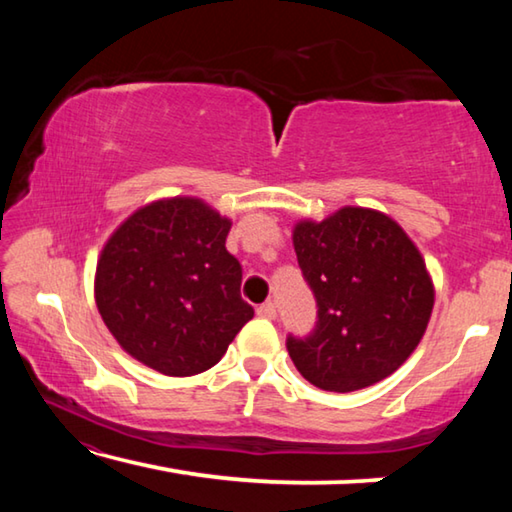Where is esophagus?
Masks as SVG:
<instances>
[{"instance_id": "34e87169", "label": "esophagus", "mask_w": 512, "mask_h": 512, "mask_svg": "<svg viewBox=\"0 0 512 512\" xmlns=\"http://www.w3.org/2000/svg\"><path fill=\"white\" fill-rule=\"evenodd\" d=\"M275 314H277V309H275L273 302H264V305H259V307H257V316H262V318L273 320V318H275Z\"/></svg>"}]
</instances>
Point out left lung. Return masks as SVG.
Returning a JSON list of instances; mask_svg holds the SVG:
<instances>
[{"label": "left lung", "instance_id": "left-lung-1", "mask_svg": "<svg viewBox=\"0 0 512 512\" xmlns=\"http://www.w3.org/2000/svg\"><path fill=\"white\" fill-rule=\"evenodd\" d=\"M293 248L318 305L316 329L287 339L309 384L368 388L402 366L427 332L433 280L418 246L391 216L345 205L293 225Z\"/></svg>", "mask_w": 512, "mask_h": 512}]
</instances>
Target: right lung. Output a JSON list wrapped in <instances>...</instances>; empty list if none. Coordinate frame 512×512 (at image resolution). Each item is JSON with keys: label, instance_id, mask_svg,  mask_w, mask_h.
<instances>
[{"label": "right lung", "instance_id": "right-lung-1", "mask_svg": "<svg viewBox=\"0 0 512 512\" xmlns=\"http://www.w3.org/2000/svg\"><path fill=\"white\" fill-rule=\"evenodd\" d=\"M230 228L196 196L160 198L121 221L99 255L94 300L124 352L169 377L221 361L255 314L225 250Z\"/></svg>", "mask_w": 512, "mask_h": 512}]
</instances>
